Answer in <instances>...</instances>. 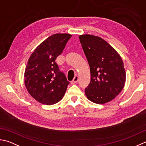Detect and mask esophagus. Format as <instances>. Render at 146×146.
Listing matches in <instances>:
<instances>
[{"label":"esophagus","mask_w":146,"mask_h":146,"mask_svg":"<svg viewBox=\"0 0 146 146\" xmlns=\"http://www.w3.org/2000/svg\"><path fill=\"white\" fill-rule=\"evenodd\" d=\"M78 76H77V75H76L75 77H74V78L73 79V80L71 82V84H76L77 82H78Z\"/></svg>","instance_id":"esophagus-1"}]
</instances>
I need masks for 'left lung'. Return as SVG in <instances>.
Listing matches in <instances>:
<instances>
[{
    "mask_svg": "<svg viewBox=\"0 0 146 146\" xmlns=\"http://www.w3.org/2000/svg\"><path fill=\"white\" fill-rule=\"evenodd\" d=\"M90 70V82L85 89L94 103L110 102L120 93L126 80L122 59L108 43L99 36H79Z\"/></svg>",
    "mask_w": 146,
    "mask_h": 146,
    "instance_id": "1",
    "label": "left lung"
}]
</instances>
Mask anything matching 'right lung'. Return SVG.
Listing matches in <instances>:
<instances>
[{
    "label": "right lung",
    "instance_id": "obj_1",
    "mask_svg": "<svg viewBox=\"0 0 146 146\" xmlns=\"http://www.w3.org/2000/svg\"><path fill=\"white\" fill-rule=\"evenodd\" d=\"M71 37L56 33L42 42L31 54L25 72V84L30 95L42 104H54L61 101L70 82L56 62Z\"/></svg>",
    "mask_w": 146,
    "mask_h": 146
}]
</instances>
